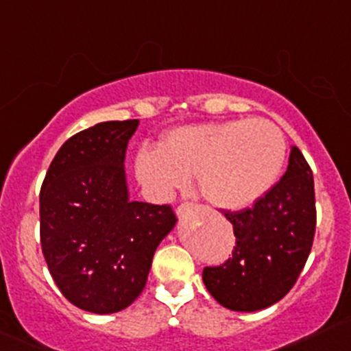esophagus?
I'll return each mask as SVG.
<instances>
[{
	"instance_id": "obj_1",
	"label": "esophagus",
	"mask_w": 351,
	"mask_h": 351,
	"mask_svg": "<svg viewBox=\"0 0 351 351\" xmlns=\"http://www.w3.org/2000/svg\"><path fill=\"white\" fill-rule=\"evenodd\" d=\"M191 208H193V206L187 204V202H184V204H180L179 208H177V211H176L177 218H184V216H187V213L191 211Z\"/></svg>"
}]
</instances>
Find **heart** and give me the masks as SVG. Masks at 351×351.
<instances>
[{
  "instance_id": "b5f03b06",
  "label": "heart",
  "mask_w": 351,
  "mask_h": 351,
  "mask_svg": "<svg viewBox=\"0 0 351 351\" xmlns=\"http://www.w3.org/2000/svg\"><path fill=\"white\" fill-rule=\"evenodd\" d=\"M287 142L276 123L262 118L177 126L158 149L138 150L135 176L154 199L165 201L197 176L201 196L225 211L262 199L282 172Z\"/></svg>"
}]
</instances>
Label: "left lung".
Returning a JSON list of instances; mask_svg holds the SVG:
<instances>
[{
	"label": "left lung",
	"instance_id": "8db88e82",
	"mask_svg": "<svg viewBox=\"0 0 351 351\" xmlns=\"http://www.w3.org/2000/svg\"><path fill=\"white\" fill-rule=\"evenodd\" d=\"M225 216L237 245L223 265L202 270L206 289L231 311L276 304L304 269L316 230L313 172L301 150L291 147L282 179L254 208Z\"/></svg>",
	"mask_w": 351,
	"mask_h": 351
}]
</instances>
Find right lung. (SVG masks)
Listing matches in <instances>:
<instances>
[{"label": "right lung", "mask_w": 351, "mask_h": 351, "mask_svg": "<svg viewBox=\"0 0 351 351\" xmlns=\"http://www.w3.org/2000/svg\"><path fill=\"white\" fill-rule=\"evenodd\" d=\"M138 123L75 133L42 184L43 256L64 298L88 313H118L142 294L155 250L177 223L171 206L130 199L125 152Z\"/></svg>", "instance_id": "1"}]
</instances>
